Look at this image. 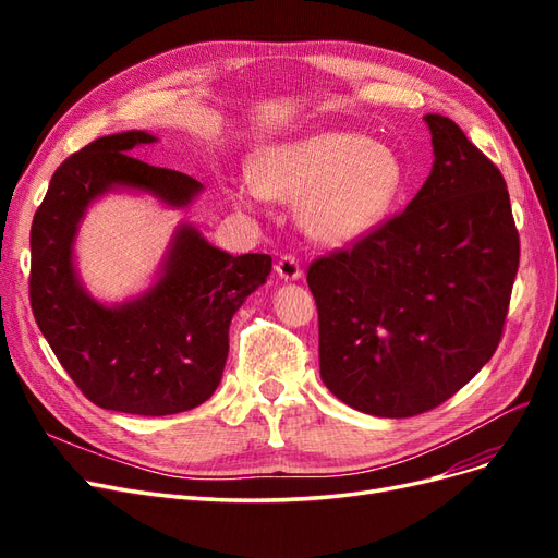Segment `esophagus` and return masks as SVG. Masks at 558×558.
Wrapping results in <instances>:
<instances>
[{"instance_id": "obj_1", "label": "esophagus", "mask_w": 558, "mask_h": 558, "mask_svg": "<svg viewBox=\"0 0 558 558\" xmlns=\"http://www.w3.org/2000/svg\"><path fill=\"white\" fill-rule=\"evenodd\" d=\"M277 275L286 281H295L302 277V265L295 256H291V253H283L277 263Z\"/></svg>"}]
</instances>
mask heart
Instances as JSON below:
<instances>
[{
    "label": "heart",
    "mask_w": 558,
    "mask_h": 558,
    "mask_svg": "<svg viewBox=\"0 0 558 558\" xmlns=\"http://www.w3.org/2000/svg\"><path fill=\"white\" fill-rule=\"evenodd\" d=\"M244 197L300 199V221L314 240L347 244L379 228L408 185L396 150L361 132H320L265 148L251 162Z\"/></svg>",
    "instance_id": "1"
}]
</instances>
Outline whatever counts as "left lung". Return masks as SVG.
<instances>
[{
    "instance_id": "left-lung-1",
    "label": "left lung",
    "mask_w": 558,
    "mask_h": 558,
    "mask_svg": "<svg viewBox=\"0 0 558 558\" xmlns=\"http://www.w3.org/2000/svg\"><path fill=\"white\" fill-rule=\"evenodd\" d=\"M426 123L435 162L410 205L307 269L320 379L386 418L435 410L492 361L519 269L500 170L451 118Z\"/></svg>"
}]
</instances>
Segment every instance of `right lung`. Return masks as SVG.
<instances>
[{
  "label": "right lung",
  "mask_w": 558,
  "mask_h": 558,
  "mask_svg": "<svg viewBox=\"0 0 558 558\" xmlns=\"http://www.w3.org/2000/svg\"><path fill=\"white\" fill-rule=\"evenodd\" d=\"M150 142L154 134L140 130L109 134L58 167L32 221L29 305L56 359L97 408L167 416L197 408L221 384L230 320L265 283L272 258L230 256L181 228L146 295L121 307L88 298L74 275L72 242L90 199L130 185L183 207L202 189L189 174L130 156Z\"/></svg>",
  "instance_id": "right-lung-1"
}]
</instances>
